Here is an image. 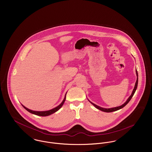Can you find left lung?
<instances>
[{
  "label": "left lung",
  "instance_id": "left-lung-1",
  "mask_svg": "<svg viewBox=\"0 0 152 152\" xmlns=\"http://www.w3.org/2000/svg\"><path fill=\"white\" fill-rule=\"evenodd\" d=\"M136 72L137 77H138V74H137V70H136ZM137 84H138V77H137V80H136V84H135V86H134V89H133V91H132V93L131 95L129 97V98L128 99V100H127L122 105H121V106H119V107H115V108H104L100 107H99V106H98V105H96L93 104V103L91 102H91L96 108L98 109H99V110H102V111H103V112H113V111L118 110H119V109H120L124 108V107L125 105H126L128 104V103L130 101V99H132V96H133V95H134V92H135V91H136V89H137Z\"/></svg>",
  "mask_w": 152,
  "mask_h": 152
}]
</instances>
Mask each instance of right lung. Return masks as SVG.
I'll list each match as a JSON object with an SVG mask.
<instances>
[{
  "label": "right lung",
  "mask_w": 152,
  "mask_h": 152,
  "mask_svg": "<svg viewBox=\"0 0 152 152\" xmlns=\"http://www.w3.org/2000/svg\"><path fill=\"white\" fill-rule=\"evenodd\" d=\"M65 98H66V95H65L64 100L61 102V104L60 105H59L58 107H56V108H54L53 109H51L50 110H47V111H34V110H30L29 109L27 108L23 105H22V106L24 108L26 109L27 111H28L29 112H30L33 114H34V115H38V116H48V115H50L52 113H54V112H57L58 110H59L61 108V107L63 106V105L64 104V102H65Z\"/></svg>",
  "instance_id": "1"
}]
</instances>
